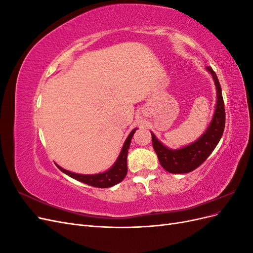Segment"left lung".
Segmentation results:
<instances>
[{"label":"left lung","mask_w":253,"mask_h":253,"mask_svg":"<svg viewBox=\"0 0 253 253\" xmlns=\"http://www.w3.org/2000/svg\"><path fill=\"white\" fill-rule=\"evenodd\" d=\"M206 70L211 74L214 84H215L216 104L210 125L204 134L194 142L180 149L173 150L166 147L162 141L157 139L154 133L151 132L153 148L156 152L160 165L166 171L173 174L189 173L200 167L215 149L224 133L226 118L220 84L216 74L213 72L211 67L207 66Z\"/></svg>","instance_id":"left-lung-1"}]
</instances>
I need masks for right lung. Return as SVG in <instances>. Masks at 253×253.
I'll return each mask as SVG.
<instances>
[{
  "mask_svg": "<svg viewBox=\"0 0 253 253\" xmlns=\"http://www.w3.org/2000/svg\"><path fill=\"white\" fill-rule=\"evenodd\" d=\"M136 129L137 127L134 128L133 131L128 134L124 145H122V149L119 153V156L117 157V160L114 163V165L110 168V169L106 170L105 172L98 173V174H78V173L67 171L57 164L56 166L58 167V169L60 171H62L64 174L70 176V177L78 181H81L83 183H86V185H89V186L97 187V188H109V187L117 185V183L124 180L126 176L127 152L129 149V144H131L132 137L136 132Z\"/></svg>",
  "mask_w": 253,
  "mask_h": 253,
  "instance_id": "obj_1",
  "label": "right lung"
}]
</instances>
